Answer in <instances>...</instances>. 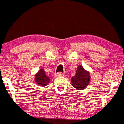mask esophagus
I'll return each mask as SVG.
<instances>
[{
    "mask_svg": "<svg viewBox=\"0 0 124 124\" xmlns=\"http://www.w3.org/2000/svg\"><path fill=\"white\" fill-rule=\"evenodd\" d=\"M55 76L56 77H63V73H55Z\"/></svg>",
    "mask_w": 124,
    "mask_h": 124,
    "instance_id": "34e87169",
    "label": "esophagus"
}]
</instances>
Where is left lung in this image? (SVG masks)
Listing matches in <instances>:
<instances>
[{
    "mask_svg": "<svg viewBox=\"0 0 124 124\" xmlns=\"http://www.w3.org/2000/svg\"><path fill=\"white\" fill-rule=\"evenodd\" d=\"M91 75L88 70H85L81 65H79L74 77L71 78L72 85L78 90H84L89 85Z\"/></svg>",
    "mask_w": 124,
    "mask_h": 124,
    "instance_id": "left-lung-1",
    "label": "left lung"
}]
</instances>
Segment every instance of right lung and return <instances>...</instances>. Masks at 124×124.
Wrapping results in <instances>:
<instances>
[{"label":"right lung","mask_w":124,"mask_h":124,"mask_svg":"<svg viewBox=\"0 0 124 124\" xmlns=\"http://www.w3.org/2000/svg\"><path fill=\"white\" fill-rule=\"evenodd\" d=\"M34 81L38 86L44 87L50 83L51 79L49 77L46 75L44 69H41L34 75Z\"/></svg>","instance_id":"obj_1"}]
</instances>
